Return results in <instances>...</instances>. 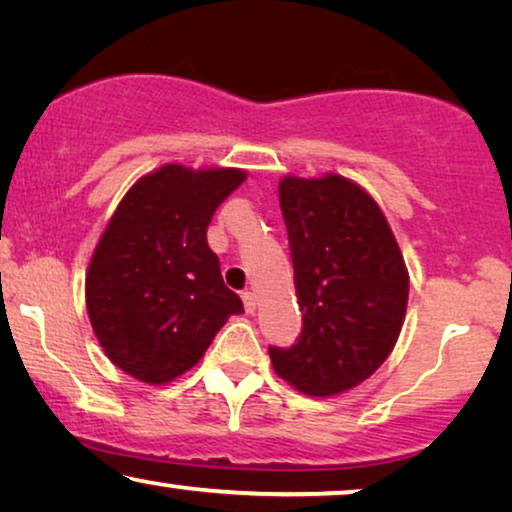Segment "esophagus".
<instances>
[{"mask_svg":"<svg viewBox=\"0 0 512 512\" xmlns=\"http://www.w3.org/2000/svg\"><path fill=\"white\" fill-rule=\"evenodd\" d=\"M241 299H243V305H246V312L253 315V312L257 310V296L253 292H243Z\"/></svg>","mask_w":512,"mask_h":512,"instance_id":"1","label":"esophagus"}]
</instances>
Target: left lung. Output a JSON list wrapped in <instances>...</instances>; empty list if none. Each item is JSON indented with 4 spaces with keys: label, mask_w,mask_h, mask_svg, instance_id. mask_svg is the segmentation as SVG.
I'll use <instances>...</instances> for the list:
<instances>
[{
    "label": "left lung",
    "mask_w": 512,
    "mask_h": 512,
    "mask_svg": "<svg viewBox=\"0 0 512 512\" xmlns=\"http://www.w3.org/2000/svg\"><path fill=\"white\" fill-rule=\"evenodd\" d=\"M278 193L303 331L296 345L271 347L269 356L296 391L331 398L363 384L393 352L409 271L384 211L356 181L287 174Z\"/></svg>",
    "instance_id": "left-lung-1"
}]
</instances>
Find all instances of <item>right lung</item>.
<instances>
[{
    "instance_id": "add662e5",
    "label": "right lung",
    "mask_w": 512,
    "mask_h": 512,
    "mask_svg": "<svg viewBox=\"0 0 512 512\" xmlns=\"http://www.w3.org/2000/svg\"><path fill=\"white\" fill-rule=\"evenodd\" d=\"M246 177L239 167L165 163L121 197L89 259L85 299L105 356L126 375L170 384L243 312L220 276L207 227Z\"/></svg>"
}]
</instances>
